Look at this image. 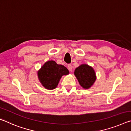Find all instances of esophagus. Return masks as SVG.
I'll return each instance as SVG.
<instances>
[{
  "mask_svg": "<svg viewBox=\"0 0 131 131\" xmlns=\"http://www.w3.org/2000/svg\"><path fill=\"white\" fill-rule=\"evenodd\" d=\"M68 68L70 72H72V70H73V68H72V66L71 64H68Z\"/></svg>",
  "mask_w": 131,
  "mask_h": 131,
  "instance_id": "esophagus-1",
  "label": "esophagus"
}]
</instances>
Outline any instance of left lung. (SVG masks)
I'll return each instance as SVG.
<instances>
[{"mask_svg": "<svg viewBox=\"0 0 131 131\" xmlns=\"http://www.w3.org/2000/svg\"><path fill=\"white\" fill-rule=\"evenodd\" d=\"M74 75L82 88L89 89L94 83L95 79L94 70L86 64L81 65L74 70Z\"/></svg>", "mask_w": 131, "mask_h": 131, "instance_id": "obj_1", "label": "left lung"}]
</instances>
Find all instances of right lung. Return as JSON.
<instances>
[{"label":"right lung","mask_w":131,"mask_h":131,"mask_svg":"<svg viewBox=\"0 0 131 131\" xmlns=\"http://www.w3.org/2000/svg\"><path fill=\"white\" fill-rule=\"evenodd\" d=\"M69 70L63 65H58L55 61H48L38 72L39 80L44 88L53 90L57 88L63 75L69 74Z\"/></svg>","instance_id":"1"}]
</instances>
